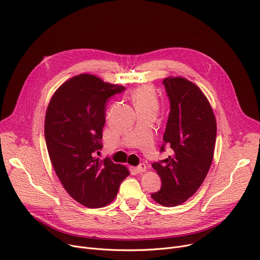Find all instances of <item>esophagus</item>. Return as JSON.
<instances>
[{"instance_id": "obj_1", "label": "esophagus", "mask_w": 260, "mask_h": 260, "mask_svg": "<svg viewBox=\"0 0 260 260\" xmlns=\"http://www.w3.org/2000/svg\"><path fill=\"white\" fill-rule=\"evenodd\" d=\"M134 170H135L138 174H141V173H144V172L147 171V167H146V165H141V166H138V167L134 168Z\"/></svg>"}]
</instances>
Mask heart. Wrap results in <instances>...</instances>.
<instances>
[{
	"label": "heart",
	"instance_id": "heart-1",
	"mask_svg": "<svg viewBox=\"0 0 260 260\" xmlns=\"http://www.w3.org/2000/svg\"><path fill=\"white\" fill-rule=\"evenodd\" d=\"M133 103L136 110L144 108H156L158 107V99L154 88L150 85H142L137 87L132 93Z\"/></svg>",
	"mask_w": 260,
	"mask_h": 260
}]
</instances>
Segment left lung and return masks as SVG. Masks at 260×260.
<instances>
[{"label": "left lung", "instance_id": "1", "mask_svg": "<svg viewBox=\"0 0 260 260\" xmlns=\"http://www.w3.org/2000/svg\"><path fill=\"white\" fill-rule=\"evenodd\" d=\"M171 111L164 135L173 154L152 165L161 188L151 194L165 207L184 203L202 185L210 169L216 138V121L204 92L184 77L164 80ZM161 151H164V147Z\"/></svg>", "mask_w": 260, "mask_h": 260}]
</instances>
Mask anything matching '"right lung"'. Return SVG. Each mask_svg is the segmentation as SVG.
I'll list each match as a JSON object with an SVG mask.
<instances>
[{
  "instance_id": "add662e5",
  "label": "right lung",
  "mask_w": 260,
  "mask_h": 260,
  "mask_svg": "<svg viewBox=\"0 0 260 260\" xmlns=\"http://www.w3.org/2000/svg\"><path fill=\"white\" fill-rule=\"evenodd\" d=\"M124 86L91 74L72 77L53 93L45 118V137L53 169L67 192L88 208L115 198L130 172L94 156L102 148L106 101Z\"/></svg>"
}]
</instances>
